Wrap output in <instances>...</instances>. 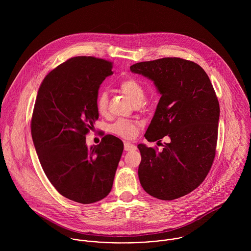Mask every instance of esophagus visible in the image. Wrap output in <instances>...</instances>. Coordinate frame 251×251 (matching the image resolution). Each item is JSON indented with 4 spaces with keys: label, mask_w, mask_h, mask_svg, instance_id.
<instances>
[{
    "label": "esophagus",
    "mask_w": 251,
    "mask_h": 251,
    "mask_svg": "<svg viewBox=\"0 0 251 251\" xmlns=\"http://www.w3.org/2000/svg\"><path fill=\"white\" fill-rule=\"evenodd\" d=\"M136 149H137L136 146H134L133 144L129 143V142H125V151H135Z\"/></svg>",
    "instance_id": "34e87169"
}]
</instances>
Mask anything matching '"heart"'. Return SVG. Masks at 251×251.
Segmentation results:
<instances>
[{"instance_id": "b5f03b06", "label": "heart", "mask_w": 251, "mask_h": 251, "mask_svg": "<svg viewBox=\"0 0 251 251\" xmlns=\"http://www.w3.org/2000/svg\"><path fill=\"white\" fill-rule=\"evenodd\" d=\"M119 90L124 94L135 106L141 105L145 100V89L142 84L134 79L127 78L123 80L119 85ZM108 94L106 92H101L97 99V108L100 114L103 115L106 113L108 108ZM139 125L137 123L126 120H120L116 122L111 130L113 133L123 137V138H133L138 131Z\"/></svg>"}]
</instances>
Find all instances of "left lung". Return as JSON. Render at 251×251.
<instances>
[{
    "label": "left lung",
    "instance_id": "1",
    "mask_svg": "<svg viewBox=\"0 0 251 251\" xmlns=\"http://www.w3.org/2000/svg\"><path fill=\"white\" fill-rule=\"evenodd\" d=\"M130 71L151 80L161 96L145 138L169 137L161 151L137 146L140 183L157 199H177L198 187L212 167L219 120L215 90L199 65L180 58L137 63Z\"/></svg>",
    "mask_w": 251,
    "mask_h": 251
}]
</instances>
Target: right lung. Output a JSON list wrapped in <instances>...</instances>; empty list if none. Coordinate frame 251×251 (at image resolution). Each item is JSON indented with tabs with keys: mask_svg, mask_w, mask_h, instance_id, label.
Segmentation results:
<instances>
[{
	"mask_svg": "<svg viewBox=\"0 0 251 251\" xmlns=\"http://www.w3.org/2000/svg\"><path fill=\"white\" fill-rule=\"evenodd\" d=\"M112 74L108 61L74 57L49 72L37 92L31 131L39 162L59 193L77 203L107 196L123 153L122 140L110 134L86 144L99 119L100 87Z\"/></svg>",
	"mask_w": 251,
	"mask_h": 251,
	"instance_id": "1",
	"label": "right lung"
}]
</instances>
